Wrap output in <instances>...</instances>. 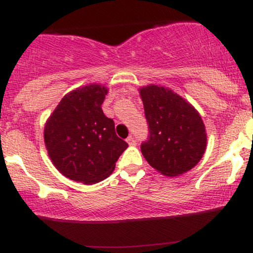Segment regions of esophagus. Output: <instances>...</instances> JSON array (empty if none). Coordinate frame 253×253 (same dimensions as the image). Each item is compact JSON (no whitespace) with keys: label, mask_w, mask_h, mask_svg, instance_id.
Masks as SVG:
<instances>
[{"label":"esophagus","mask_w":253,"mask_h":253,"mask_svg":"<svg viewBox=\"0 0 253 253\" xmlns=\"http://www.w3.org/2000/svg\"><path fill=\"white\" fill-rule=\"evenodd\" d=\"M126 141H127V143H128V145H130V146H133V145H135V144H136L135 139H134V138H133V136H132V135H129V136H128V138H127V139H126Z\"/></svg>","instance_id":"34e87169"}]
</instances>
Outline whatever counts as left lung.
<instances>
[{
    "label": "left lung",
    "mask_w": 253,
    "mask_h": 253,
    "mask_svg": "<svg viewBox=\"0 0 253 253\" xmlns=\"http://www.w3.org/2000/svg\"><path fill=\"white\" fill-rule=\"evenodd\" d=\"M139 90L149 126V138L140 146L147 163L169 177L193 169L207 145L201 115L184 98L164 86L151 84Z\"/></svg>",
    "instance_id": "obj_1"
}]
</instances>
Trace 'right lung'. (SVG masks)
Instances as JSON below:
<instances>
[{
  "instance_id": "1",
  "label": "right lung",
  "mask_w": 253,
  "mask_h": 253,
  "mask_svg": "<svg viewBox=\"0 0 253 253\" xmlns=\"http://www.w3.org/2000/svg\"><path fill=\"white\" fill-rule=\"evenodd\" d=\"M107 92L101 84L69 92L45 125L43 140L52 163L72 181L94 184L107 178L128 147L101 108Z\"/></svg>"
}]
</instances>
